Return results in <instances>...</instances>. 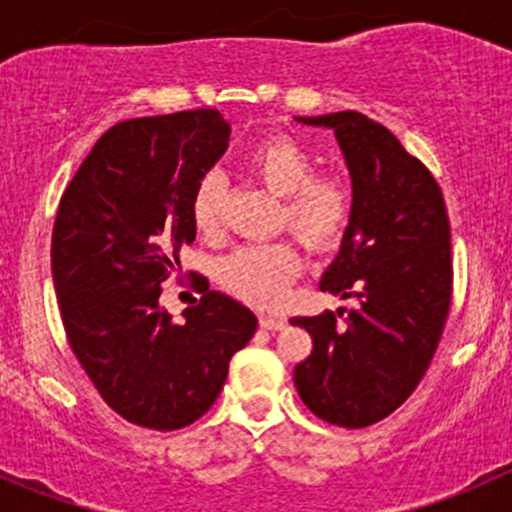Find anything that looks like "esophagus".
Instances as JSON below:
<instances>
[{"label":"esophagus","instance_id":"1","mask_svg":"<svg viewBox=\"0 0 512 512\" xmlns=\"http://www.w3.org/2000/svg\"><path fill=\"white\" fill-rule=\"evenodd\" d=\"M285 319L282 317H272V314H262L260 317V327L265 329H272V332H280V329H285Z\"/></svg>","mask_w":512,"mask_h":512}]
</instances>
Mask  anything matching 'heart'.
<instances>
[{"instance_id": "heart-1", "label": "heart", "mask_w": 512, "mask_h": 512, "mask_svg": "<svg viewBox=\"0 0 512 512\" xmlns=\"http://www.w3.org/2000/svg\"><path fill=\"white\" fill-rule=\"evenodd\" d=\"M247 170L282 198L280 223L304 247L324 252L337 247L352 227L356 188L344 173H314L317 163L307 146L292 136H270L250 148ZM225 180L210 170L198 180L190 198V218L198 232L215 235L223 220ZM302 270V260L289 242H257L237 247L218 267L227 292L257 307H275Z\"/></svg>"}]
</instances>
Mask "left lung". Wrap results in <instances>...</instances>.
Wrapping results in <instances>:
<instances>
[{
    "label": "left lung",
    "instance_id": "obj_1",
    "mask_svg": "<svg viewBox=\"0 0 512 512\" xmlns=\"http://www.w3.org/2000/svg\"><path fill=\"white\" fill-rule=\"evenodd\" d=\"M297 121L334 128L347 158L354 220L319 289L361 307L292 319L314 342L294 386L322 421L364 428L414 394L441 342L453 292L446 200L431 170L364 113Z\"/></svg>",
    "mask_w": 512,
    "mask_h": 512
}]
</instances>
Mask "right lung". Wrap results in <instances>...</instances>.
Segmentation results:
<instances>
[{
  "label": "right lung",
  "instance_id": "right-lung-1",
  "mask_svg": "<svg viewBox=\"0 0 512 512\" xmlns=\"http://www.w3.org/2000/svg\"><path fill=\"white\" fill-rule=\"evenodd\" d=\"M227 138L215 108L116 123L59 200L51 275L66 339L101 399L136 426L175 431L198 421L257 329L255 314L203 275L185 322L158 304L180 247L195 240V185Z\"/></svg>",
  "mask_w": 512,
  "mask_h": 512
}]
</instances>
